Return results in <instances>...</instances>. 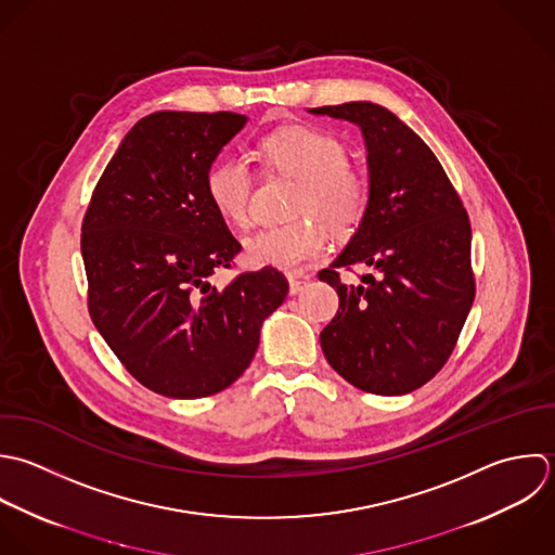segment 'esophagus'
<instances>
[{
	"mask_svg": "<svg viewBox=\"0 0 555 555\" xmlns=\"http://www.w3.org/2000/svg\"><path fill=\"white\" fill-rule=\"evenodd\" d=\"M309 283V276H289V294L296 296L300 294Z\"/></svg>",
	"mask_w": 555,
	"mask_h": 555,
	"instance_id": "obj_1",
	"label": "esophagus"
}]
</instances>
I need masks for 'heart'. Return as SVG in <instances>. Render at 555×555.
Returning a JSON list of instances; mask_svg holds the SVG:
<instances>
[{
    "mask_svg": "<svg viewBox=\"0 0 555 555\" xmlns=\"http://www.w3.org/2000/svg\"><path fill=\"white\" fill-rule=\"evenodd\" d=\"M261 155L270 168L300 181L292 214L302 216L289 224L266 227L244 244V259L255 268L298 272L318 261L328 246L318 216L335 231L354 229L367 209V179L348 166L346 146L315 127H283L261 140ZM205 190L214 209L233 224L248 218L253 168L246 157L229 155L211 164Z\"/></svg>",
    "mask_w": 555,
    "mask_h": 555,
    "instance_id": "obj_1",
    "label": "heart"
}]
</instances>
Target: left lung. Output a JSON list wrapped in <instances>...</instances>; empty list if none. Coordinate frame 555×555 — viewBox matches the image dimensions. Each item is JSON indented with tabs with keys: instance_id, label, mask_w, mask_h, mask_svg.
Wrapping results in <instances>:
<instances>
[{
	"instance_id": "left-lung-1",
	"label": "left lung",
	"mask_w": 555,
	"mask_h": 555,
	"mask_svg": "<svg viewBox=\"0 0 555 555\" xmlns=\"http://www.w3.org/2000/svg\"><path fill=\"white\" fill-rule=\"evenodd\" d=\"M361 129L370 201L346 248L318 276L339 311L320 333L331 367L357 389L404 396L450 359L472 311V224L430 146L372 101L309 109ZM365 262L377 276L344 286L337 267Z\"/></svg>"
}]
</instances>
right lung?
I'll return each mask as SVG.
<instances>
[{
  "label": "right lung",
  "instance_id": "obj_1",
  "mask_svg": "<svg viewBox=\"0 0 555 555\" xmlns=\"http://www.w3.org/2000/svg\"><path fill=\"white\" fill-rule=\"evenodd\" d=\"M246 120L168 109L140 118L81 224L90 318L127 372L166 398H205L235 383L289 292L276 268L211 285L242 246L214 209L205 177Z\"/></svg>",
  "mask_w": 555,
  "mask_h": 555
}]
</instances>
